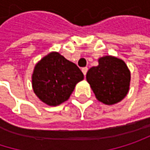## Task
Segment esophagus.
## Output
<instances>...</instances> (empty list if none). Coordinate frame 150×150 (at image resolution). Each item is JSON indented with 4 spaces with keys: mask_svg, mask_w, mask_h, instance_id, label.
I'll use <instances>...</instances> for the list:
<instances>
[{
    "mask_svg": "<svg viewBox=\"0 0 150 150\" xmlns=\"http://www.w3.org/2000/svg\"><path fill=\"white\" fill-rule=\"evenodd\" d=\"M81 71H82L83 75H84V76H85V75H86V74H87V72H88V68H87V67H84V68H82V69H81Z\"/></svg>",
    "mask_w": 150,
    "mask_h": 150,
    "instance_id": "esophagus-1",
    "label": "esophagus"
}]
</instances>
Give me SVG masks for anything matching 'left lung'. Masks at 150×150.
<instances>
[{"mask_svg":"<svg viewBox=\"0 0 150 150\" xmlns=\"http://www.w3.org/2000/svg\"><path fill=\"white\" fill-rule=\"evenodd\" d=\"M87 81L98 101L115 104L128 94L130 72L122 60L107 55L99 59V65L87 73Z\"/></svg>","mask_w":150,"mask_h":150,"instance_id":"left-lung-1","label":"left lung"}]
</instances>
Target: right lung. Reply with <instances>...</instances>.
<instances>
[{"instance_id": "add662e5", "label": "right lung", "mask_w": 150, "mask_h": 150, "mask_svg": "<svg viewBox=\"0 0 150 150\" xmlns=\"http://www.w3.org/2000/svg\"><path fill=\"white\" fill-rule=\"evenodd\" d=\"M83 74L75 63L53 52L36 65L32 76L35 95L46 104L57 106L67 101Z\"/></svg>"}]
</instances>
